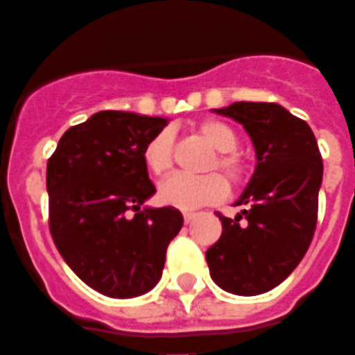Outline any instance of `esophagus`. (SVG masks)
I'll return each instance as SVG.
<instances>
[{
	"mask_svg": "<svg viewBox=\"0 0 355 355\" xmlns=\"http://www.w3.org/2000/svg\"><path fill=\"white\" fill-rule=\"evenodd\" d=\"M182 216H184V223H192L193 218H196V213H182Z\"/></svg>",
	"mask_w": 355,
	"mask_h": 355,
	"instance_id": "esophagus-1",
	"label": "esophagus"
}]
</instances>
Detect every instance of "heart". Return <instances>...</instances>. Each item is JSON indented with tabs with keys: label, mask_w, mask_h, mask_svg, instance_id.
<instances>
[{
	"label": "heart",
	"mask_w": 355,
	"mask_h": 355,
	"mask_svg": "<svg viewBox=\"0 0 355 355\" xmlns=\"http://www.w3.org/2000/svg\"><path fill=\"white\" fill-rule=\"evenodd\" d=\"M198 131L211 146L218 150L216 157L209 165V169H223L224 175L232 182H243L247 178V165L238 152V135L230 125L220 119H205L198 125ZM142 162L154 177H165L173 169V135L169 131H159L148 140L142 150ZM228 184L223 175L209 173L203 177H188V175H175L167 178L159 186V200L165 205L192 211V209L218 203L226 198Z\"/></svg>",
	"instance_id": "obj_1"
}]
</instances>
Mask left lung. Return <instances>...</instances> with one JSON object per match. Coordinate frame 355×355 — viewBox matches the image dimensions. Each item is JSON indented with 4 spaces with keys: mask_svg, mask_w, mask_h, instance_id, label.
Listing matches in <instances>:
<instances>
[{
    "mask_svg": "<svg viewBox=\"0 0 355 355\" xmlns=\"http://www.w3.org/2000/svg\"><path fill=\"white\" fill-rule=\"evenodd\" d=\"M215 112L243 125L257 167L236 201L241 213L218 215L223 236L205 259L220 289L254 297L277 287L308 251L323 162L310 125L275 102H234Z\"/></svg>",
    "mask_w": 355,
    "mask_h": 355,
    "instance_id": "1",
    "label": "left lung"
}]
</instances>
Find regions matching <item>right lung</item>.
<instances>
[{"instance_id":"obj_1","label":"right lung","mask_w":355,"mask_h":355,"mask_svg":"<svg viewBox=\"0 0 355 355\" xmlns=\"http://www.w3.org/2000/svg\"><path fill=\"white\" fill-rule=\"evenodd\" d=\"M165 125V117L96 112L62 135L47 163L53 241L73 274L106 297L154 289L184 223L178 209L142 205L155 193L142 150Z\"/></svg>"}]
</instances>
